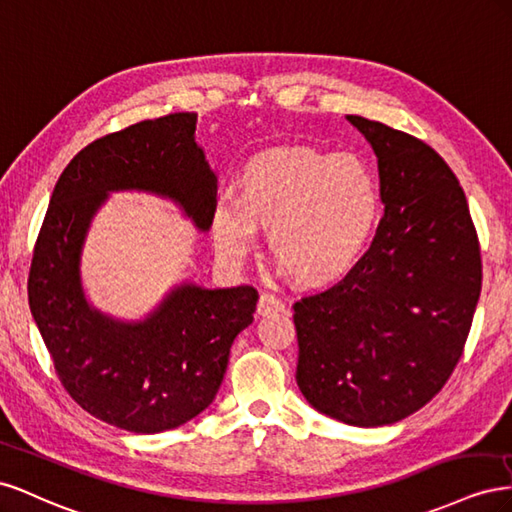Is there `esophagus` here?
Here are the masks:
<instances>
[{"mask_svg": "<svg viewBox=\"0 0 512 512\" xmlns=\"http://www.w3.org/2000/svg\"><path fill=\"white\" fill-rule=\"evenodd\" d=\"M281 311H285L283 300L276 294H272V291H264V294H261V298H259V304H257V313L259 315H272V313H281Z\"/></svg>", "mask_w": 512, "mask_h": 512, "instance_id": "1", "label": "esophagus"}]
</instances>
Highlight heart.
Returning <instances> with one entry per match:
<instances>
[{"instance_id":"1","label":"heart","mask_w":512,"mask_h":512,"mask_svg":"<svg viewBox=\"0 0 512 512\" xmlns=\"http://www.w3.org/2000/svg\"><path fill=\"white\" fill-rule=\"evenodd\" d=\"M379 218V184L356 154L279 148L253 158L240 195L214 208V246L240 266L255 251V223L268 227L270 251L302 281L345 270L364 251Z\"/></svg>"}]
</instances>
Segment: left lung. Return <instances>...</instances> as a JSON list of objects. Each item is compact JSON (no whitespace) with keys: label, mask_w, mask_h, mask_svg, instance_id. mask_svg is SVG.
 <instances>
[{"label":"left lung","mask_w":512,"mask_h":512,"mask_svg":"<svg viewBox=\"0 0 512 512\" xmlns=\"http://www.w3.org/2000/svg\"><path fill=\"white\" fill-rule=\"evenodd\" d=\"M377 156L384 216L341 281L294 302L296 382L315 410L356 427L399 422L444 388L483 285L457 175L431 145L347 115Z\"/></svg>","instance_id":"left-lung-1"}]
</instances>
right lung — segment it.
<instances>
[{
    "label": "right lung",
    "instance_id": "right-lung-1",
    "mask_svg": "<svg viewBox=\"0 0 512 512\" xmlns=\"http://www.w3.org/2000/svg\"><path fill=\"white\" fill-rule=\"evenodd\" d=\"M195 126L197 113H169L85 145L55 184L29 268V309L62 386L87 414L130 433L175 429L206 410L257 309L251 285H182L145 321L122 324L83 296L81 246L109 191L165 195L199 229L212 225L216 178Z\"/></svg>",
    "mask_w": 512,
    "mask_h": 512
}]
</instances>
